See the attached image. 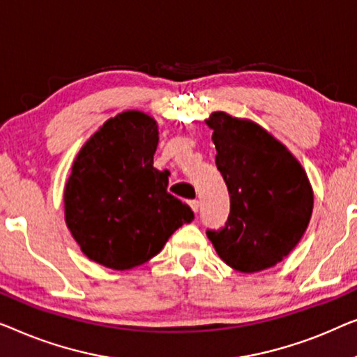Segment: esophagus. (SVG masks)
Returning <instances> with one entry per match:
<instances>
[{
  "label": "esophagus",
  "mask_w": 357,
  "mask_h": 357,
  "mask_svg": "<svg viewBox=\"0 0 357 357\" xmlns=\"http://www.w3.org/2000/svg\"><path fill=\"white\" fill-rule=\"evenodd\" d=\"M189 205H190V208H192V210H194V212H197V210H199V207H200L199 200H189Z\"/></svg>",
  "instance_id": "esophagus-1"
}]
</instances>
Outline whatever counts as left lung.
I'll return each instance as SVG.
<instances>
[{
	"instance_id": "obj_1",
	"label": "left lung",
	"mask_w": 357,
	"mask_h": 357,
	"mask_svg": "<svg viewBox=\"0 0 357 357\" xmlns=\"http://www.w3.org/2000/svg\"><path fill=\"white\" fill-rule=\"evenodd\" d=\"M215 163L229 192V217L207 231L218 257L241 273L275 267L303 238L312 217L314 190L298 158L267 129L213 112Z\"/></svg>"
}]
</instances>
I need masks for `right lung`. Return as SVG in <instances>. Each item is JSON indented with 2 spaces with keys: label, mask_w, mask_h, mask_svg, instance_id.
Listing matches in <instances>:
<instances>
[{
  "label": "right lung",
  "mask_w": 357,
  "mask_h": 357,
  "mask_svg": "<svg viewBox=\"0 0 357 357\" xmlns=\"http://www.w3.org/2000/svg\"><path fill=\"white\" fill-rule=\"evenodd\" d=\"M155 118L128 109L109 118L79 150L64 185V222L85 257L130 270L155 257L174 231L194 220L153 168Z\"/></svg>",
  "instance_id": "obj_1"
}]
</instances>
